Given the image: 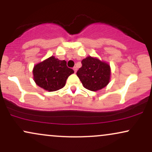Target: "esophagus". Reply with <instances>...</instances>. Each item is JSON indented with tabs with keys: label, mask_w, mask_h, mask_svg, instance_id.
<instances>
[{
	"label": "esophagus",
	"mask_w": 152,
	"mask_h": 152,
	"mask_svg": "<svg viewBox=\"0 0 152 152\" xmlns=\"http://www.w3.org/2000/svg\"><path fill=\"white\" fill-rule=\"evenodd\" d=\"M73 69H74V72H75V73H76V71H77V68H76V66H75V67L73 68Z\"/></svg>",
	"instance_id": "34e87169"
}]
</instances>
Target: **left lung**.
Wrapping results in <instances>:
<instances>
[{
  "mask_svg": "<svg viewBox=\"0 0 152 152\" xmlns=\"http://www.w3.org/2000/svg\"><path fill=\"white\" fill-rule=\"evenodd\" d=\"M81 64L76 74L86 89L96 91L107 86L111 75L109 64L91 56L83 59Z\"/></svg>",
  "mask_w": 152,
  "mask_h": 152,
  "instance_id": "1",
  "label": "left lung"
}]
</instances>
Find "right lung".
Returning a JSON list of instances; mask_svg holds the SVG:
<instances>
[{
	"mask_svg": "<svg viewBox=\"0 0 152 152\" xmlns=\"http://www.w3.org/2000/svg\"><path fill=\"white\" fill-rule=\"evenodd\" d=\"M74 73L73 69L66 66L65 60H58L54 56L36 64L33 70L36 84L48 91L62 88L65 86L68 77Z\"/></svg>",
	"mask_w": 152,
	"mask_h": 152,
	"instance_id": "obj_1",
	"label": "right lung"
}]
</instances>
